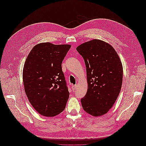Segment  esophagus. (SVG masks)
<instances>
[{"label": "esophagus", "instance_id": "1", "mask_svg": "<svg viewBox=\"0 0 146 146\" xmlns=\"http://www.w3.org/2000/svg\"><path fill=\"white\" fill-rule=\"evenodd\" d=\"M71 88H72V90H73V91H75L76 90V89H77V85H72V86H71Z\"/></svg>", "mask_w": 146, "mask_h": 146}]
</instances>
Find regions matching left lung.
Segmentation results:
<instances>
[{
    "mask_svg": "<svg viewBox=\"0 0 146 146\" xmlns=\"http://www.w3.org/2000/svg\"><path fill=\"white\" fill-rule=\"evenodd\" d=\"M86 66L88 90L81 99L83 109L93 116L107 113L121 90L123 69L114 48L99 39L86 42L77 47Z\"/></svg>",
    "mask_w": 146,
    "mask_h": 146,
    "instance_id": "1",
    "label": "left lung"
}]
</instances>
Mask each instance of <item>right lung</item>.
Masks as SVG:
<instances>
[{
	"label": "right lung",
	"mask_w": 146,
	"mask_h": 146,
	"mask_svg": "<svg viewBox=\"0 0 146 146\" xmlns=\"http://www.w3.org/2000/svg\"><path fill=\"white\" fill-rule=\"evenodd\" d=\"M68 44L40 43L33 47L25 60L23 82L30 103L41 115L56 116L66 107L69 96L61 63Z\"/></svg>",
	"instance_id": "obj_1"
}]
</instances>
